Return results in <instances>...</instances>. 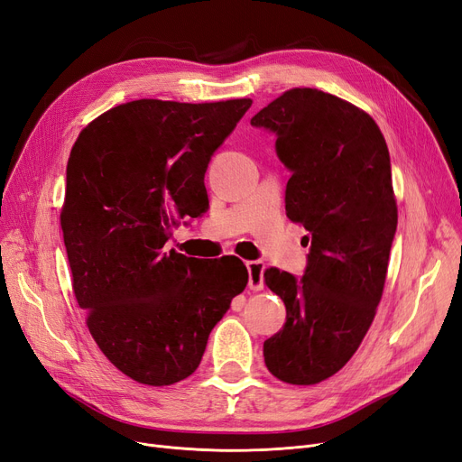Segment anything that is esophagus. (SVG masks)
I'll return each mask as SVG.
<instances>
[{
  "label": "esophagus",
  "instance_id": "34e87169",
  "mask_svg": "<svg viewBox=\"0 0 462 462\" xmlns=\"http://www.w3.org/2000/svg\"><path fill=\"white\" fill-rule=\"evenodd\" d=\"M247 270H249V289L251 291H263L264 289L266 264L263 263V260H251V263H247Z\"/></svg>",
  "mask_w": 462,
  "mask_h": 462
}]
</instances>
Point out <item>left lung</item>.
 Here are the masks:
<instances>
[{"mask_svg":"<svg viewBox=\"0 0 462 462\" xmlns=\"http://www.w3.org/2000/svg\"><path fill=\"white\" fill-rule=\"evenodd\" d=\"M251 125L277 135V156L292 171L287 217L311 245L302 279L264 272L287 308L264 363L285 383L315 385L347 365L383 294L398 223L389 149L366 111L317 88L283 92Z\"/></svg>","mask_w":462,"mask_h":462,"instance_id":"1","label":"left lung"}]
</instances>
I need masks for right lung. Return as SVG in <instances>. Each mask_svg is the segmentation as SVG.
I'll use <instances>...</instances> for the list:
<instances>
[{
  "mask_svg": "<svg viewBox=\"0 0 462 462\" xmlns=\"http://www.w3.org/2000/svg\"><path fill=\"white\" fill-rule=\"evenodd\" d=\"M251 104L135 99L94 118L71 147L60 225L73 294L99 351L137 383L189 377L247 287L237 256L199 260L164 245L179 218L206 211L211 154Z\"/></svg>",
  "mask_w": 462,
  "mask_h": 462,
  "instance_id": "obj_1",
  "label": "right lung"
}]
</instances>
